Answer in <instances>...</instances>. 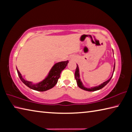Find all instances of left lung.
I'll return each mask as SVG.
<instances>
[{"label": "left lung", "mask_w": 132, "mask_h": 132, "mask_svg": "<svg viewBox=\"0 0 132 132\" xmlns=\"http://www.w3.org/2000/svg\"><path fill=\"white\" fill-rule=\"evenodd\" d=\"M115 64H116V63L114 62L113 73H112V75H111V76L110 79H108V80L105 81V82H103V83H101V84H99V85H98V86L91 87H89V88L86 87L84 86V84H83V83H82V81H81V79H80V71H79V68L78 65L77 64V67H76V71H75V79L76 80L77 84H78V87L79 88H80L81 89H83V90L87 91H98V90H99V89H102L103 87H105L106 85V84L109 83V81H110L111 79L112 78L113 73H114V69H115Z\"/></svg>", "instance_id": "left-lung-1"}]
</instances>
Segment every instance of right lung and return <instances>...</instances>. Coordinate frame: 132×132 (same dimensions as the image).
Instances as JSON below:
<instances>
[{
  "instance_id": "add662e5",
  "label": "right lung",
  "mask_w": 132,
  "mask_h": 132,
  "mask_svg": "<svg viewBox=\"0 0 132 132\" xmlns=\"http://www.w3.org/2000/svg\"><path fill=\"white\" fill-rule=\"evenodd\" d=\"M68 63L69 61L67 60L54 64L44 80L36 83L25 80L17 68L16 71L21 80L26 86L36 91H45L53 88L56 85L58 81V79L60 77L61 72L65 68Z\"/></svg>"
}]
</instances>
